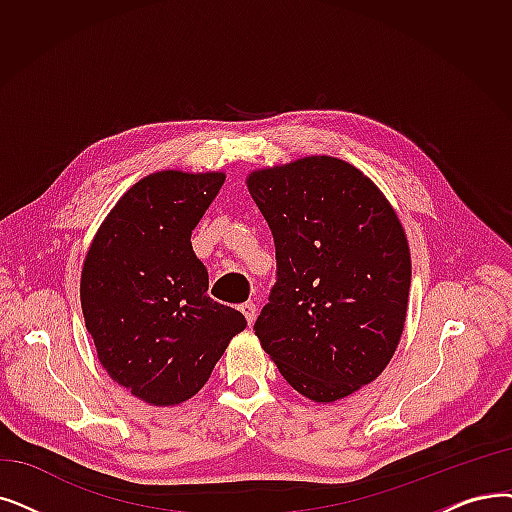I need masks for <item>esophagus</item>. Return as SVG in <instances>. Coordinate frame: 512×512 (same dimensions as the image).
<instances>
[{
    "instance_id": "obj_1",
    "label": "esophagus",
    "mask_w": 512,
    "mask_h": 512,
    "mask_svg": "<svg viewBox=\"0 0 512 512\" xmlns=\"http://www.w3.org/2000/svg\"><path fill=\"white\" fill-rule=\"evenodd\" d=\"M240 311H242L244 318H247V322L251 326L255 322V316H257V305L253 301H247V303L240 305Z\"/></svg>"
}]
</instances>
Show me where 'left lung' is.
<instances>
[{
    "instance_id": "left-lung-1",
    "label": "left lung",
    "mask_w": 512,
    "mask_h": 512,
    "mask_svg": "<svg viewBox=\"0 0 512 512\" xmlns=\"http://www.w3.org/2000/svg\"><path fill=\"white\" fill-rule=\"evenodd\" d=\"M247 184L276 247L255 335L301 395L347 397L385 370L402 337L412 278L404 228L360 169L332 157L255 171Z\"/></svg>"
}]
</instances>
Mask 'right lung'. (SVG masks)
Segmentation results:
<instances>
[{
  "label": "right lung",
  "mask_w": 512,
  "mask_h": 512,
  "mask_svg": "<svg viewBox=\"0 0 512 512\" xmlns=\"http://www.w3.org/2000/svg\"><path fill=\"white\" fill-rule=\"evenodd\" d=\"M224 173L159 171L129 188L100 226L81 272V307L110 379L154 406L203 389L230 339L247 326L207 295L192 230Z\"/></svg>",
  "instance_id": "right-lung-1"
}]
</instances>
